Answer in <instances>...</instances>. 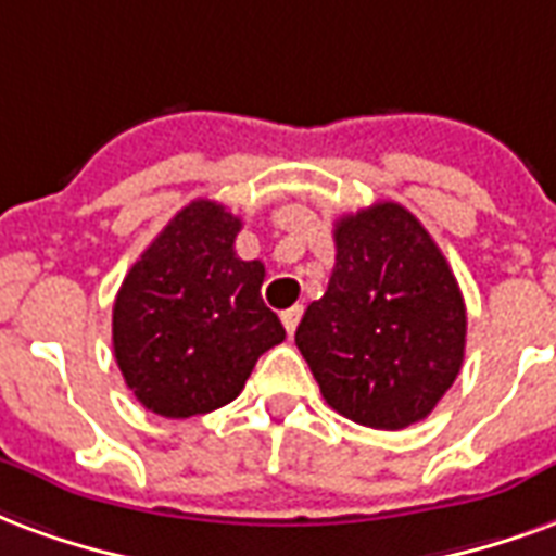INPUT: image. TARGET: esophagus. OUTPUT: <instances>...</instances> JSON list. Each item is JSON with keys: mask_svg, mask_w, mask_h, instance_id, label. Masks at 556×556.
I'll list each match as a JSON object with an SVG mask.
<instances>
[{"mask_svg": "<svg viewBox=\"0 0 556 556\" xmlns=\"http://www.w3.org/2000/svg\"><path fill=\"white\" fill-rule=\"evenodd\" d=\"M299 319H302V307H299V305L287 307V311L281 314V323H283V328H287V334H290V338L295 334V326H299Z\"/></svg>", "mask_w": 556, "mask_h": 556, "instance_id": "esophagus-1", "label": "esophagus"}]
</instances>
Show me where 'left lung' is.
Returning a JSON list of instances; mask_svg holds the SVG:
<instances>
[{"mask_svg":"<svg viewBox=\"0 0 556 556\" xmlns=\"http://www.w3.org/2000/svg\"><path fill=\"white\" fill-rule=\"evenodd\" d=\"M334 273L295 328L326 403L372 429H406L439 406L465 358V302L444 254L406 206L334 225Z\"/></svg>","mask_w":556,"mask_h":556,"instance_id":"left-lung-1","label":"left lung"}]
</instances>
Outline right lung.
<instances>
[{"instance_id":"1","label":"right lung","mask_w":556,"mask_h":556,"mask_svg":"<svg viewBox=\"0 0 556 556\" xmlns=\"http://www.w3.org/2000/svg\"><path fill=\"white\" fill-rule=\"evenodd\" d=\"M242 222L198 198L132 263L112 307V346L124 382L162 417L228 406L263 352L283 340L263 305L261 261L233 251Z\"/></svg>"}]
</instances>
